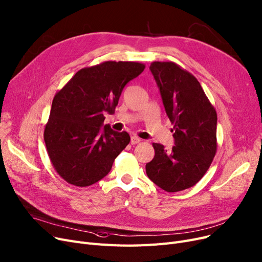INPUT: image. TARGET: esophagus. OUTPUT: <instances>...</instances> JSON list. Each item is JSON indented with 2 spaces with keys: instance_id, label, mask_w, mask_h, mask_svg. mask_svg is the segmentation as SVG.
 I'll use <instances>...</instances> for the list:
<instances>
[{
  "instance_id": "1",
  "label": "esophagus",
  "mask_w": 262,
  "mask_h": 262,
  "mask_svg": "<svg viewBox=\"0 0 262 262\" xmlns=\"http://www.w3.org/2000/svg\"><path fill=\"white\" fill-rule=\"evenodd\" d=\"M140 142H141V139L138 137V136H132V139H130L132 144H137Z\"/></svg>"
}]
</instances>
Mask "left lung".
I'll return each mask as SVG.
<instances>
[{"label": "left lung", "instance_id": "obj_1", "mask_svg": "<svg viewBox=\"0 0 262 262\" xmlns=\"http://www.w3.org/2000/svg\"><path fill=\"white\" fill-rule=\"evenodd\" d=\"M167 116L173 124L174 145L167 151L153 143L155 156L145 165L149 179L174 192L194 186L208 171L217 149V115L199 81L173 62L150 66Z\"/></svg>", "mask_w": 262, "mask_h": 262}]
</instances>
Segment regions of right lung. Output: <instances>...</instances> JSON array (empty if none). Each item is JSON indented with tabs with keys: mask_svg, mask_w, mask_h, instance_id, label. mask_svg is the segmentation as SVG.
<instances>
[{
	"mask_svg": "<svg viewBox=\"0 0 262 262\" xmlns=\"http://www.w3.org/2000/svg\"><path fill=\"white\" fill-rule=\"evenodd\" d=\"M145 68L138 62L107 61L78 71L55 94L43 140L52 166L67 183L90 186L111 170L130 141L126 132L104 125L124 86Z\"/></svg>",
	"mask_w": 262,
	"mask_h": 262,
	"instance_id": "add662e5",
	"label": "right lung"
}]
</instances>
